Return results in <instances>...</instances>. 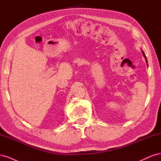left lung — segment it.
Listing matches in <instances>:
<instances>
[{"label":"left lung","instance_id":"1","mask_svg":"<svg viewBox=\"0 0 161 161\" xmlns=\"http://www.w3.org/2000/svg\"><path fill=\"white\" fill-rule=\"evenodd\" d=\"M142 54H143V56H144V57L145 58V60H146V62H147V63L148 62H147V57H146V56H145V53H144V52L142 50ZM147 65H148V64H147Z\"/></svg>","mask_w":161,"mask_h":161}]
</instances>
